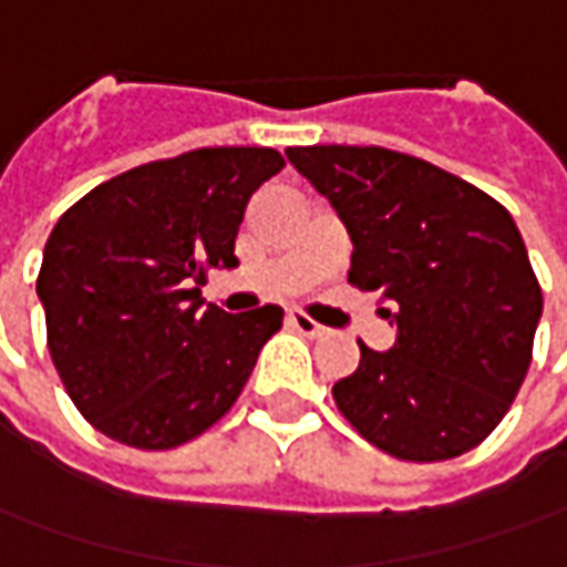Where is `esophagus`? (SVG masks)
Returning <instances> with one entry per match:
<instances>
[{
    "label": "esophagus",
    "instance_id": "esophagus-1",
    "mask_svg": "<svg viewBox=\"0 0 567 567\" xmlns=\"http://www.w3.org/2000/svg\"><path fill=\"white\" fill-rule=\"evenodd\" d=\"M288 322L298 329V332H303V336H322L326 329H322L320 322H313L303 310H288Z\"/></svg>",
    "mask_w": 567,
    "mask_h": 567
}]
</instances>
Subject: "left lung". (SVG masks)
Instances as JSON below:
<instances>
[{
    "mask_svg": "<svg viewBox=\"0 0 567 567\" xmlns=\"http://www.w3.org/2000/svg\"><path fill=\"white\" fill-rule=\"evenodd\" d=\"M351 235L348 282L377 291L395 344L332 385L344 420L401 461L458 458L508 414L534 354L543 291L508 209L385 147H288Z\"/></svg>",
    "mask_w": 567,
    "mask_h": 567,
    "instance_id": "left-lung-1",
    "label": "left lung"
}]
</instances>
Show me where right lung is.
<instances>
[{
  "label": "right lung",
  "instance_id": "obj_1",
  "mask_svg": "<svg viewBox=\"0 0 567 567\" xmlns=\"http://www.w3.org/2000/svg\"><path fill=\"white\" fill-rule=\"evenodd\" d=\"M282 166L272 147L190 150L109 178L55 223L37 276L47 342L71 401L109 440L175 449L238 401L282 307L200 313L197 285L238 266L247 200Z\"/></svg>",
  "mask_w": 567,
  "mask_h": 567
}]
</instances>
